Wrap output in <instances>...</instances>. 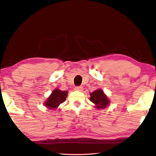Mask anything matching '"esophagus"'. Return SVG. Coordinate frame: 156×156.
I'll return each mask as SVG.
<instances>
[{
  "mask_svg": "<svg viewBox=\"0 0 156 156\" xmlns=\"http://www.w3.org/2000/svg\"><path fill=\"white\" fill-rule=\"evenodd\" d=\"M83 87L82 86H77L75 87V90H76V91H83Z\"/></svg>",
  "mask_w": 156,
  "mask_h": 156,
  "instance_id": "34e87169",
  "label": "esophagus"
}]
</instances>
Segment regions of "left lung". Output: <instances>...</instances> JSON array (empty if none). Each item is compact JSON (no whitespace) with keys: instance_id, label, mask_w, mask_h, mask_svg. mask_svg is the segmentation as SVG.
Segmentation results:
<instances>
[{"instance_id":"8db88e82","label":"left lung","mask_w":156,"mask_h":156,"mask_svg":"<svg viewBox=\"0 0 156 156\" xmlns=\"http://www.w3.org/2000/svg\"><path fill=\"white\" fill-rule=\"evenodd\" d=\"M90 100L96 105V107L98 109H103L106 107L109 103L107 97L105 96L101 89H97L90 94Z\"/></svg>"}]
</instances>
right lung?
I'll return each instance as SVG.
<instances>
[{"instance_id": "add662e5", "label": "right lung", "mask_w": 156, "mask_h": 156, "mask_svg": "<svg viewBox=\"0 0 156 156\" xmlns=\"http://www.w3.org/2000/svg\"><path fill=\"white\" fill-rule=\"evenodd\" d=\"M67 96V91H61L59 89H55V90L52 92L44 105L47 107L49 109H56L59 105L64 102L66 100V98Z\"/></svg>"}]
</instances>
